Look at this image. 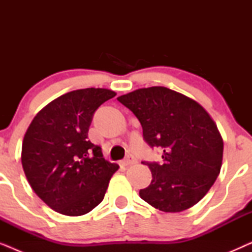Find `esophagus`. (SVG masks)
<instances>
[{
    "label": "esophagus",
    "instance_id": "esophagus-1",
    "mask_svg": "<svg viewBox=\"0 0 252 252\" xmlns=\"http://www.w3.org/2000/svg\"><path fill=\"white\" fill-rule=\"evenodd\" d=\"M136 163V159L132 156H128L126 158V159H124L122 161V165H124V166H129V165H133Z\"/></svg>",
    "mask_w": 252,
    "mask_h": 252
}]
</instances>
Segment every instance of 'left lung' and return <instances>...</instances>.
<instances>
[{"instance_id": "obj_1", "label": "left lung", "mask_w": 252, "mask_h": 252, "mask_svg": "<svg viewBox=\"0 0 252 252\" xmlns=\"http://www.w3.org/2000/svg\"><path fill=\"white\" fill-rule=\"evenodd\" d=\"M117 99L139 119L148 144L163 151V163H146L153 180L140 197L163 212L194 206L221 168L223 141L215 120L195 99L163 86L136 89Z\"/></svg>"}]
</instances>
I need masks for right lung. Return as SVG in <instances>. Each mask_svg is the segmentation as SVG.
I'll list each match as a JSON object with an SVG mask.
<instances>
[{
    "mask_svg": "<svg viewBox=\"0 0 252 252\" xmlns=\"http://www.w3.org/2000/svg\"><path fill=\"white\" fill-rule=\"evenodd\" d=\"M117 94L106 88L66 93L41 109L23 140L22 165L35 194L54 211L78 217L103 201L119 165L88 141L93 115Z\"/></svg>",
    "mask_w": 252,
    "mask_h": 252,
    "instance_id": "1",
    "label": "right lung"
}]
</instances>
